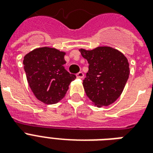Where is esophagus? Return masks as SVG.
<instances>
[{
  "instance_id": "34e87169",
  "label": "esophagus",
  "mask_w": 153,
  "mask_h": 153,
  "mask_svg": "<svg viewBox=\"0 0 153 153\" xmlns=\"http://www.w3.org/2000/svg\"><path fill=\"white\" fill-rule=\"evenodd\" d=\"M76 77L78 79H82L84 77V74L82 72H79L78 74H76Z\"/></svg>"
}]
</instances>
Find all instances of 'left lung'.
Listing matches in <instances>:
<instances>
[{
  "instance_id": "obj_1",
  "label": "left lung",
  "mask_w": 153,
  "mask_h": 153,
  "mask_svg": "<svg viewBox=\"0 0 153 153\" xmlns=\"http://www.w3.org/2000/svg\"><path fill=\"white\" fill-rule=\"evenodd\" d=\"M87 60L89 71L83 80L84 90L94 105L107 106L122 93L129 75V64L125 55L110 47H98L93 50L79 49Z\"/></svg>"
}]
</instances>
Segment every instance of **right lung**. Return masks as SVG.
I'll return each mask as SVG.
<instances>
[{"mask_svg": "<svg viewBox=\"0 0 153 153\" xmlns=\"http://www.w3.org/2000/svg\"><path fill=\"white\" fill-rule=\"evenodd\" d=\"M66 53L53 48L34 49L24 57L27 82L36 98L45 104H55L64 98L69 85L76 79L66 71Z\"/></svg>", "mask_w": 153, "mask_h": 153, "instance_id": "obj_1", "label": "right lung"}]
</instances>
